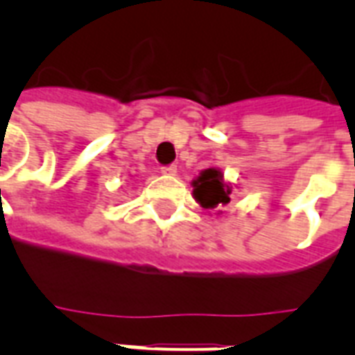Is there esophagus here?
I'll return each mask as SVG.
<instances>
[{"label": "esophagus", "mask_w": 355, "mask_h": 355, "mask_svg": "<svg viewBox=\"0 0 355 355\" xmlns=\"http://www.w3.org/2000/svg\"><path fill=\"white\" fill-rule=\"evenodd\" d=\"M162 173L164 175H177V166H166V167H162Z\"/></svg>", "instance_id": "1"}]
</instances>
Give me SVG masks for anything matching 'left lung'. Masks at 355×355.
I'll use <instances>...</instances> for the list:
<instances>
[{
	"label": "left lung",
	"mask_w": 355,
	"mask_h": 355,
	"mask_svg": "<svg viewBox=\"0 0 355 355\" xmlns=\"http://www.w3.org/2000/svg\"><path fill=\"white\" fill-rule=\"evenodd\" d=\"M232 189L225 184L219 169L210 167L193 180V197L205 210H221L230 202Z\"/></svg>",
	"instance_id": "8db88e82"
}]
</instances>
